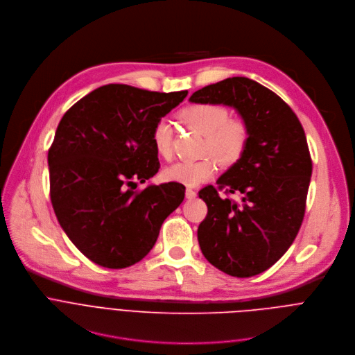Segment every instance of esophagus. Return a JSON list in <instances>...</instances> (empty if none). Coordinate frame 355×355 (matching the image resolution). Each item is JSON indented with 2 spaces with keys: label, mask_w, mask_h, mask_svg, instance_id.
Listing matches in <instances>:
<instances>
[{
  "label": "esophagus",
  "mask_w": 355,
  "mask_h": 355,
  "mask_svg": "<svg viewBox=\"0 0 355 355\" xmlns=\"http://www.w3.org/2000/svg\"><path fill=\"white\" fill-rule=\"evenodd\" d=\"M185 196H187V199H195L196 198V192L193 191V189H191V188H187V191H185Z\"/></svg>",
  "instance_id": "34e87169"
}]
</instances>
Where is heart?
Returning <instances> with one entry per match:
<instances>
[{
    "label": "heart",
    "instance_id": "obj_1",
    "mask_svg": "<svg viewBox=\"0 0 355 355\" xmlns=\"http://www.w3.org/2000/svg\"><path fill=\"white\" fill-rule=\"evenodd\" d=\"M180 119L205 136V153L214 155L223 166H233L244 155L250 139L248 126L240 119H230L225 107L216 104L191 105L181 111ZM151 141L159 156L171 157L173 129L167 119H160L155 125ZM216 159L205 157L195 162L174 163L163 171V178L185 187H196L216 174Z\"/></svg>",
    "mask_w": 355,
    "mask_h": 355
}]
</instances>
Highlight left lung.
<instances>
[{"mask_svg": "<svg viewBox=\"0 0 355 355\" xmlns=\"http://www.w3.org/2000/svg\"><path fill=\"white\" fill-rule=\"evenodd\" d=\"M189 101L232 107L250 130L244 155L216 182L240 202L212 185L199 191L208 207L198 227L202 254L232 277L261 274L285 254L305 215L312 175L305 130L275 92L247 77L207 85Z\"/></svg>", "mask_w": 355, "mask_h": 355, "instance_id": "1", "label": "left lung"}]
</instances>
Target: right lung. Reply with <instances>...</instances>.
Segmentation results:
<instances>
[{"label": "right lung", "instance_id": "add662e5", "mask_svg": "<svg viewBox=\"0 0 355 355\" xmlns=\"http://www.w3.org/2000/svg\"><path fill=\"white\" fill-rule=\"evenodd\" d=\"M187 94L108 84L62 118L47 155L50 199L67 237L92 263L114 270L139 263L184 200L178 182L135 189L160 168L155 125Z\"/></svg>", "mask_w": 355, "mask_h": 355}]
</instances>
